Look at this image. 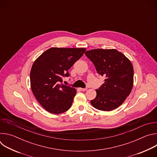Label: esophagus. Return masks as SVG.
<instances>
[{
    "label": "esophagus",
    "instance_id": "34e87169",
    "mask_svg": "<svg viewBox=\"0 0 157 157\" xmlns=\"http://www.w3.org/2000/svg\"><path fill=\"white\" fill-rule=\"evenodd\" d=\"M87 89V88H80V90L82 91H85Z\"/></svg>",
    "mask_w": 157,
    "mask_h": 157
}]
</instances>
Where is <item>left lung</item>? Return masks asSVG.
Masks as SVG:
<instances>
[{"instance_id":"left-lung-1","label":"left lung","mask_w":157,"mask_h":157,"mask_svg":"<svg viewBox=\"0 0 157 157\" xmlns=\"http://www.w3.org/2000/svg\"><path fill=\"white\" fill-rule=\"evenodd\" d=\"M86 56L95 66L97 72L105 78L96 89L91 105L102 111L119 107L130 94L133 85V68L130 59L116 49H94Z\"/></svg>"}]
</instances>
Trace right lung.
<instances>
[{"label":"right lung","instance_id":"add662e5","mask_svg":"<svg viewBox=\"0 0 157 157\" xmlns=\"http://www.w3.org/2000/svg\"><path fill=\"white\" fill-rule=\"evenodd\" d=\"M86 50L84 48H51L39 56L30 71L32 91L40 105L51 114H59L71 106L75 88L60 84L62 76Z\"/></svg>","mask_w":157,"mask_h":157}]
</instances>
